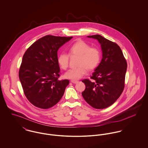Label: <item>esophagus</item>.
Here are the masks:
<instances>
[{
    "mask_svg": "<svg viewBox=\"0 0 148 148\" xmlns=\"http://www.w3.org/2000/svg\"><path fill=\"white\" fill-rule=\"evenodd\" d=\"M78 81H76V80H71V83H73V84H77L78 83Z\"/></svg>",
    "mask_w": 148,
    "mask_h": 148,
    "instance_id": "obj_1",
    "label": "esophagus"
}]
</instances>
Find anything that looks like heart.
I'll return each instance as SVG.
<instances>
[{
	"instance_id": "obj_1",
	"label": "heart",
	"mask_w": 148,
	"mask_h": 148,
	"mask_svg": "<svg viewBox=\"0 0 148 148\" xmlns=\"http://www.w3.org/2000/svg\"><path fill=\"white\" fill-rule=\"evenodd\" d=\"M69 53L71 56L79 55L77 66L72 68L65 72V77L72 80H76L82 78L86 72V69L95 68L99 63L101 54L99 49L90 45L83 40H78L69 47ZM69 55L66 52H61L58 58V63L65 69L68 66Z\"/></svg>"
}]
</instances>
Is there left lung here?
Segmentation results:
<instances>
[{
  "instance_id": "obj_1",
  "label": "left lung",
  "mask_w": 148,
  "mask_h": 148,
  "mask_svg": "<svg viewBox=\"0 0 148 148\" xmlns=\"http://www.w3.org/2000/svg\"><path fill=\"white\" fill-rule=\"evenodd\" d=\"M96 39L102 50V59L90 79L82 80L85 89L82 96L86 102L96 109L112 105L123 92L127 61L120 47L100 35L88 36Z\"/></svg>"
}]
</instances>
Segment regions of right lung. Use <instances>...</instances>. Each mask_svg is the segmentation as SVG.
Returning a JSON list of instances; mask_svg holds the SVG:
<instances>
[{"label":"right lung","instance_id":"1","mask_svg":"<svg viewBox=\"0 0 148 148\" xmlns=\"http://www.w3.org/2000/svg\"><path fill=\"white\" fill-rule=\"evenodd\" d=\"M73 37L47 35L33 43L24 53L19 77L25 96L34 106L48 109L62 99L68 80H59L58 51Z\"/></svg>","mask_w":148,"mask_h":148}]
</instances>
